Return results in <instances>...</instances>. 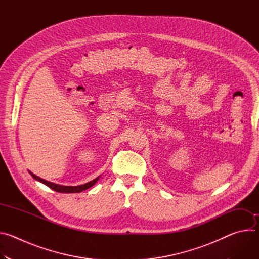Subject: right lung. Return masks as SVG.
I'll list each match as a JSON object with an SVG mask.
<instances>
[{
    "instance_id": "right-lung-1",
    "label": "right lung",
    "mask_w": 259,
    "mask_h": 259,
    "mask_svg": "<svg viewBox=\"0 0 259 259\" xmlns=\"http://www.w3.org/2000/svg\"><path fill=\"white\" fill-rule=\"evenodd\" d=\"M28 172H29V174H30L35 180H38V181L44 183L45 186L49 187L51 190H53V191H55V192H58V193H64V194L81 193V192H83V191H85V190H88V189H90L91 187L94 186V184L98 181V179H99V177H100V176H98V177H96L95 179H93V180H91V181H89V182H87V183H85V184H81V186L70 187V186H60V184L47 181V180H45V179H43V178H41V177H39V176L34 175V174L31 173L30 171H28Z\"/></svg>"
}]
</instances>
